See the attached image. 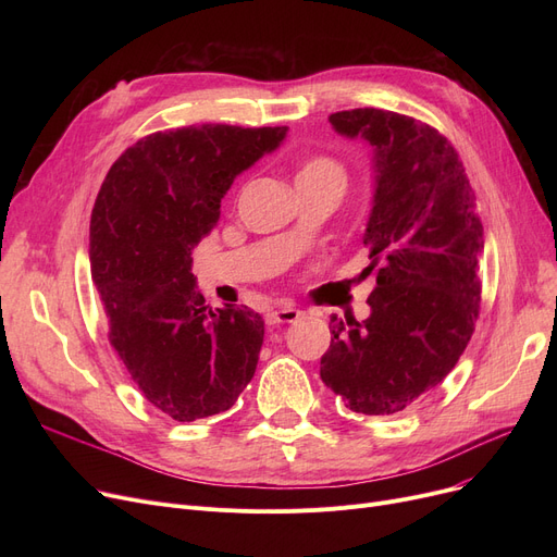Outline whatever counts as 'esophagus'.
<instances>
[{
    "instance_id": "obj_1",
    "label": "esophagus",
    "mask_w": 557,
    "mask_h": 557,
    "mask_svg": "<svg viewBox=\"0 0 557 557\" xmlns=\"http://www.w3.org/2000/svg\"><path fill=\"white\" fill-rule=\"evenodd\" d=\"M302 315L300 309L294 307H280L269 313V323L271 325H282V323H296V320Z\"/></svg>"
}]
</instances>
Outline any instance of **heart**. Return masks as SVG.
Wrapping results in <instances>:
<instances>
[{
	"label": "heart",
	"mask_w": 557,
	"mask_h": 557,
	"mask_svg": "<svg viewBox=\"0 0 557 557\" xmlns=\"http://www.w3.org/2000/svg\"><path fill=\"white\" fill-rule=\"evenodd\" d=\"M296 183L298 185H305V183L332 185L343 191L345 183H347V173H345L343 164L330 156H309L298 166Z\"/></svg>",
	"instance_id": "b5f03b06"
}]
</instances>
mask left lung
I'll return each instance as SVG.
<instances>
[{
	"label": "left lung",
	"mask_w": 557,
	"mask_h": 557,
	"mask_svg": "<svg viewBox=\"0 0 557 557\" xmlns=\"http://www.w3.org/2000/svg\"><path fill=\"white\" fill-rule=\"evenodd\" d=\"M332 128L370 146L363 232L374 273L366 320L332 315L320 379L355 413L393 416L443 384L474 332L483 223L462 162L435 128L357 108Z\"/></svg>",
	"instance_id": "obj_1"
}]
</instances>
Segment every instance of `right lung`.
I'll list each match as a JSON object with an SVG mask.
<instances>
[{"instance_id":"obj_1","label":"right lung","mask_w":557,"mask_h":557,"mask_svg":"<svg viewBox=\"0 0 557 557\" xmlns=\"http://www.w3.org/2000/svg\"><path fill=\"white\" fill-rule=\"evenodd\" d=\"M286 126L202 124L139 139L101 185L90 221V273L110 345L158 411L178 422L237 401L257 370L263 318L246 305L205 307L191 252L221 200Z\"/></svg>"}]
</instances>
